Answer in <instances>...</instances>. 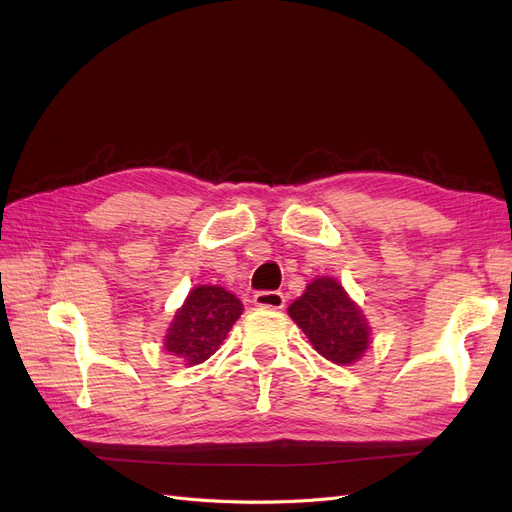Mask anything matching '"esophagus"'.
I'll return each mask as SVG.
<instances>
[{
	"mask_svg": "<svg viewBox=\"0 0 512 512\" xmlns=\"http://www.w3.org/2000/svg\"><path fill=\"white\" fill-rule=\"evenodd\" d=\"M254 305L267 309H282L286 305V297L280 290H260L254 294Z\"/></svg>",
	"mask_w": 512,
	"mask_h": 512,
	"instance_id": "esophagus-1",
	"label": "esophagus"
}]
</instances>
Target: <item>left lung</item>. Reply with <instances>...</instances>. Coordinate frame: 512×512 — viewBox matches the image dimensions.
<instances>
[{
	"mask_svg": "<svg viewBox=\"0 0 512 512\" xmlns=\"http://www.w3.org/2000/svg\"><path fill=\"white\" fill-rule=\"evenodd\" d=\"M288 314L324 359L337 365L359 361L369 346L365 316L331 277H318L309 284L288 307Z\"/></svg>",
	"mask_w": 512,
	"mask_h": 512,
	"instance_id": "obj_1",
	"label": "left lung"
}]
</instances>
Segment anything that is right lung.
<instances>
[{
	"instance_id": "1",
	"label": "right lung",
	"mask_w": 512,
	"mask_h": 512,
	"mask_svg": "<svg viewBox=\"0 0 512 512\" xmlns=\"http://www.w3.org/2000/svg\"><path fill=\"white\" fill-rule=\"evenodd\" d=\"M243 312L241 301L220 286L194 288L166 333V350L183 363L198 365L222 346Z\"/></svg>"
}]
</instances>
